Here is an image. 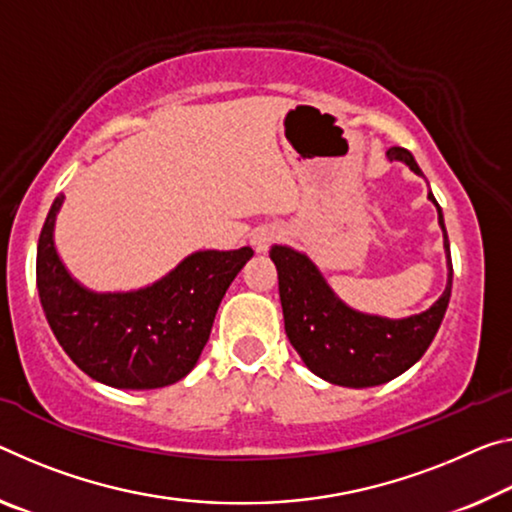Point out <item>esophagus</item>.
<instances>
[{"label": "esophagus", "instance_id": "34e87169", "mask_svg": "<svg viewBox=\"0 0 512 512\" xmlns=\"http://www.w3.org/2000/svg\"><path fill=\"white\" fill-rule=\"evenodd\" d=\"M282 237V230L278 225H264L253 234V246L257 253H264V250L271 248V243H275Z\"/></svg>", "mask_w": 512, "mask_h": 512}]
</instances>
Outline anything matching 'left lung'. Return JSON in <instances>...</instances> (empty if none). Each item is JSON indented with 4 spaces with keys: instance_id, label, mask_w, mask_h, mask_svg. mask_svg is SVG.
Wrapping results in <instances>:
<instances>
[{
    "instance_id": "1",
    "label": "left lung",
    "mask_w": 512,
    "mask_h": 512,
    "mask_svg": "<svg viewBox=\"0 0 512 512\" xmlns=\"http://www.w3.org/2000/svg\"><path fill=\"white\" fill-rule=\"evenodd\" d=\"M389 161H403L421 175L417 161L405 148H389ZM437 221L444 232V253L449 278L444 294L426 312L385 319L348 307L335 296L310 257L287 246H273L271 259L278 269L280 303L285 332L305 367L316 376L342 387H373L408 371L431 346L451 298L453 266L444 216L433 193Z\"/></svg>"
}]
</instances>
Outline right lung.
I'll return each instance as SVG.
<instances>
[{"mask_svg":"<svg viewBox=\"0 0 512 512\" xmlns=\"http://www.w3.org/2000/svg\"><path fill=\"white\" fill-rule=\"evenodd\" d=\"M63 196L38 239L36 285L54 337L93 380L118 389H157L189 373L205 348L218 305L253 248L198 250L150 287L97 294L72 278L54 246Z\"/></svg>","mask_w":512,"mask_h":512,"instance_id":"obj_1","label":"right lung"}]
</instances>
